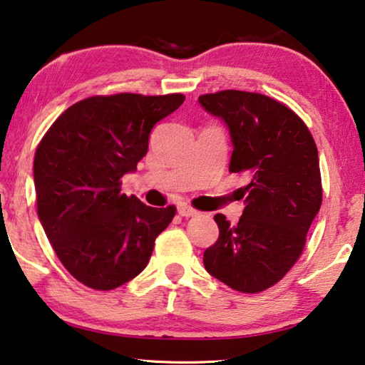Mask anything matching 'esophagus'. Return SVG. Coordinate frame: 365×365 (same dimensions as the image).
<instances>
[{
	"instance_id": "34e87169",
	"label": "esophagus",
	"mask_w": 365,
	"mask_h": 365,
	"mask_svg": "<svg viewBox=\"0 0 365 365\" xmlns=\"http://www.w3.org/2000/svg\"><path fill=\"white\" fill-rule=\"evenodd\" d=\"M177 212H178V215H182V217H196L197 214H200V212H197L196 209L190 207L188 204H180V205H178Z\"/></svg>"
}]
</instances>
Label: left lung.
Returning a JSON list of instances; mask_svg holds the SVG:
<instances>
[{"label": "left lung", "instance_id": "left-lung-1", "mask_svg": "<svg viewBox=\"0 0 365 365\" xmlns=\"http://www.w3.org/2000/svg\"><path fill=\"white\" fill-rule=\"evenodd\" d=\"M227 124L233 155L230 172L250 183L240 222L217 214L218 240L204 252L209 274L240 292L274 286L302 255L319 212L322 185L314 138L286 105L263 94L220 91L197 98Z\"/></svg>", "mask_w": 365, "mask_h": 365}]
</instances>
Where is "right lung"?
Returning a JSON list of instances; mask_svg holds the SVG:
<instances>
[{
  "mask_svg": "<svg viewBox=\"0 0 365 365\" xmlns=\"http://www.w3.org/2000/svg\"><path fill=\"white\" fill-rule=\"evenodd\" d=\"M182 94L96 96L71 105L39 142L38 217L58 260L84 286L111 290L148 264L158 235L175 215L121 193V177L147 155L153 125Z\"/></svg>",
  "mask_w": 365,
  "mask_h": 365,
  "instance_id": "add662e5",
  "label": "right lung"
}]
</instances>
